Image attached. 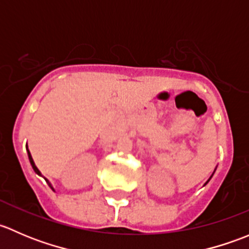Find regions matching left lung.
<instances>
[{"label":"left lung","mask_w":249,"mask_h":249,"mask_svg":"<svg viewBox=\"0 0 249 249\" xmlns=\"http://www.w3.org/2000/svg\"><path fill=\"white\" fill-rule=\"evenodd\" d=\"M214 171H215V170H214ZM213 173H214V172H213ZM213 173H212V176H213ZM212 176H211V177H210V178H208V180H207V182H206V183H205V184H203V185H206V184H207V183H208V182H210V179H211V178H212Z\"/></svg>","instance_id":"obj_1"}]
</instances>
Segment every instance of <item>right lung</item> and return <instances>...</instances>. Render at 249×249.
<instances>
[{
  "label": "right lung",
  "instance_id": "obj_1",
  "mask_svg": "<svg viewBox=\"0 0 249 249\" xmlns=\"http://www.w3.org/2000/svg\"><path fill=\"white\" fill-rule=\"evenodd\" d=\"M26 150H27V154H29V160H30V162H31V166H32V169H34V171H35V172H36V173H37V175L42 176V173H41V171H39V170H38V169H37V166H36V165H35V161H34V159H32V157H31V153H30V150H29V149H27V148H26ZM44 179H46V182L48 183V185H49V187H50V188H52V189H53V190H54V188H53V185H52V184H50V182H49V180H48V179H47V178H44Z\"/></svg>",
  "mask_w": 249,
  "mask_h": 249
}]
</instances>
